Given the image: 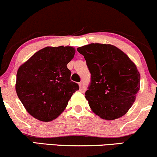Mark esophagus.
<instances>
[{"label": "esophagus", "mask_w": 157, "mask_h": 157, "mask_svg": "<svg viewBox=\"0 0 157 157\" xmlns=\"http://www.w3.org/2000/svg\"><path fill=\"white\" fill-rule=\"evenodd\" d=\"M79 87H80V90H85V87H84V83L82 82H79Z\"/></svg>", "instance_id": "esophagus-1"}]
</instances>
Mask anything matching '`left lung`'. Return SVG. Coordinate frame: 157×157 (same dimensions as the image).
Instances as JSON below:
<instances>
[{
	"label": "left lung",
	"mask_w": 157,
	"mask_h": 157,
	"mask_svg": "<svg viewBox=\"0 0 157 157\" xmlns=\"http://www.w3.org/2000/svg\"><path fill=\"white\" fill-rule=\"evenodd\" d=\"M91 74L85 92L92 112L106 120L122 117L131 108L140 90L136 65L117 47L90 43L77 48Z\"/></svg>",
	"instance_id": "8db88e82"
}]
</instances>
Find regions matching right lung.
<instances>
[{
    "instance_id": "add662e5",
    "label": "right lung",
    "mask_w": 157,
    "mask_h": 157,
    "mask_svg": "<svg viewBox=\"0 0 157 157\" xmlns=\"http://www.w3.org/2000/svg\"><path fill=\"white\" fill-rule=\"evenodd\" d=\"M72 46H48L37 51L19 67L16 92L25 109L42 122H51L64 112L79 90L70 80L67 64L74 58Z\"/></svg>"
}]
</instances>
